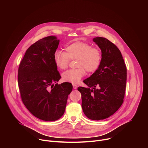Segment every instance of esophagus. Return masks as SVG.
I'll return each mask as SVG.
<instances>
[{
    "mask_svg": "<svg viewBox=\"0 0 148 148\" xmlns=\"http://www.w3.org/2000/svg\"><path fill=\"white\" fill-rule=\"evenodd\" d=\"M73 88H74V89H75H75H77V87H78V86H77V85H75V84H73Z\"/></svg>",
    "mask_w": 148,
    "mask_h": 148,
    "instance_id": "esophagus-1",
    "label": "esophagus"
}]
</instances>
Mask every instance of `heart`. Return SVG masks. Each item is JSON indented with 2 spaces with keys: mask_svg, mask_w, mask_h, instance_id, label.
<instances>
[{
  "mask_svg": "<svg viewBox=\"0 0 148 148\" xmlns=\"http://www.w3.org/2000/svg\"><path fill=\"white\" fill-rule=\"evenodd\" d=\"M101 51L87 43L76 41L66 47V52L57 51L54 54L56 66L60 70L66 69L70 60L76 61V69L69 70L62 74L64 81L74 84L78 83L88 73H94L99 67L102 61Z\"/></svg>",
  "mask_w": 148,
  "mask_h": 148,
  "instance_id": "obj_1",
  "label": "heart"
}]
</instances>
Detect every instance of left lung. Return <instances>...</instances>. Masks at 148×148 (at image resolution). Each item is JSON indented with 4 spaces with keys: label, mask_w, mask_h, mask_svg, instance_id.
Returning a JSON list of instances; mask_svg holds the SVG:
<instances>
[{
    "label": "left lung",
    "mask_w": 148,
    "mask_h": 148,
    "mask_svg": "<svg viewBox=\"0 0 148 148\" xmlns=\"http://www.w3.org/2000/svg\"><path fill=\"white\" fill-rule=\"evenodd\" d=\"M93 41L101 50L98 69L83 82L88 88L79 87L82 108L92 120L106 119L121 107L125 93L126 67L119 49L108 39L97 37Z\"/></svg>",
    "instance_id": "8db88e82"
}]
</instances>
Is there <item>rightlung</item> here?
I'll return each instance as SVG.
<instances>
[{"label":"right lung","instance_id":"1","mask_svg":"<svg viewBox=\"0 0 148 148\" xmlns=\"http://www.w3.org/2000/svg\"><path fill=\"white\" fill-rule=\"evenodd\" d=\"M59 42L54 36L36 41L26 50L18 70L22 102L34 116L46 121H56L62 116L73 90L70 82L56 84L61 76L54 54Z\"/></svg>","mask_w":148,"mask_h":148}]
</instances>
